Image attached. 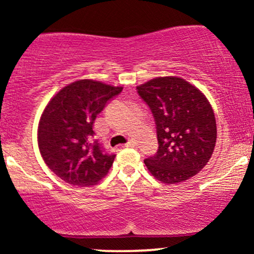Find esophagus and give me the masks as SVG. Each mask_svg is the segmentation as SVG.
Wrapping results in <instances>:
<instances>
[{
	"label": "esophagus",
	"instance_id": "1",
	"mask_svg": "<svg viewBox=\"0 0 254 254\" xmlns=\"http://www.w3.org/2000/svg\"><path fill=\"white\" fill-rule=\"evenodd\" d=\"M135 145H136V142L132 141V139L127 142V143H125V147H135Z\"/></svg>",
	"mask_w": 254,
	"mask_h": 254
}]
</instances>
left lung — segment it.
<instances>
[{
	"mask_svg": "<svg viewBox=\"0 0 254 254\" xmlns=\"http://www.w3.org/2000/svg\"><path fill=\"white\" fill-rule=\"evenodd\" d=\"M136 89L153 113L159 142L155 155L144 160L148 171L165 184L196 176L216 143V121L208 99L176 76L153 78Z\"/></svg>",
	"mask_w": 254,
	"mask_h": 254,
	"instance_id": "left-lung-1",
	"label": "left lung"
}]
</instances>
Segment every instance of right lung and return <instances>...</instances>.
Masks as SVG:
<instances>
[{"label":"right lung","mask_w":254,"mask_h":254,"mask_svg":"<svg viewBox=\"0 0 254 254\" xmlns=\"http://www.w3.org/2000/svg\"><path fill=\"white\" fill-rule=\"evenodd\" d=\"M123 90L99 81L80 80L65 86L51 99L38 127V145L48 167L65 183L75 186L98 184L115 161L105 151L93 123Z\"/></svg>","instance_id":"obj_1"}]
</instances>
